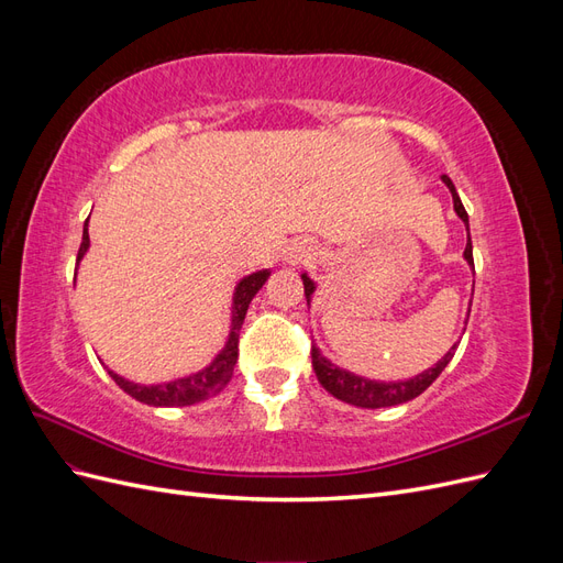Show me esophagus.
Returning <instances> with one entry per match:
<instances>
[{"label": "esophagus", "mask_w": 563, "mask_h": 563, "mask_svg": "<svg viewBox=\"0 0 563 563\" xmlns=\"http://www.w3.org/2000/svg\"><path fill=\"white\" fill-rule=\"evenodd\" d=\"M305 255H308V251H305V249H298V251L294 253V261H302Z\"/></svg>", "instance_id": "esophagus-1"}]
</instances>
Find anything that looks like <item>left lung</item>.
Instances as JSON below:
<instances>
[{"mask_svg": "<svg viewBox=\"0 0 563 563\" xmlns=\"http://www.w3.org/2000/svg\"><path fill=\"white\" fill-rule=\"evenodd\" d=\"M441 178H444V183L449 185V190L453 195L455 213L463 218V223L467 225L470 223L467 211L455 192V185L451 183L449 176H441ZM465 258L474 267L472 242H467V246H465ZM302 284H305V298H308V302H310L314 284L305 275H302ZM453 354H455V345L446 352L444 360H441L434 368H428L424 373H420V376H416L411 380H404V383H373V380H366L360 376H352V373L333 366L327 356H321V352L314 345H312V368L317 373V380L323 385V389L331 391L335 399L352 404V406H362V408H385V406H397L404 401H411L418 395H422V391L439 378V373L446 368V364L453 360Z\"/></svg>", "mask_w": 563, "mask_h": 563, "instance_id": "obj_1", "label": "left lung"}]
</instances>
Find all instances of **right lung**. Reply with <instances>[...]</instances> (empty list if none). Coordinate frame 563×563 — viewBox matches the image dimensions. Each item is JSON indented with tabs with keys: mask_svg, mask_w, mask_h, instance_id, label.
I'll list each match as a JSON object with an SVG mask.
<instances>
[{
	"mask_svg": "<svg viewBox=\"0 0 563 563\" xmlns=\"http://www.w3.org/2000/svg\"><path fill=\"white\" fill-rule=\"evenodd\" d=\"M87 225H89V220L84 223L81 244L77 251V263L81 261V255L89 249ZM267 277H269V272L263 269V272H255V275L242 279L240 286H236L234 308H232V329H230L228 345L216 356V362L209 368L195 373V376H187V378L164 383V385H135V383L119 378L117 373L108 371L112 380L122 387L126 395H131L133 399H139L147 406H190V404H197V401H203V399L218 395V391L223 389L232 378L236 354H240V331H242L246 310H249L253 296L261 291V286L265 284Z\"/></svg>",
	"mask_w": 563,
	"mask_h": 563,
	"instance_id": "add662e5",
	"label": "right lung"
}]
</instances>
